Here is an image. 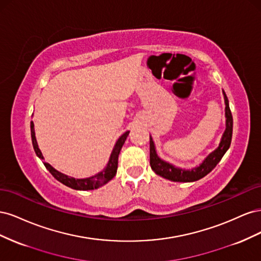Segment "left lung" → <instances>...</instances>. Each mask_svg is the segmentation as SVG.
<instances>
[{
  "mask_svg": "<svg viewBox=\"0 0 261 261\" xmlns=\"http://www.w3.org/2000/svg\"><path fill=\"white\" fill-rule=\"evenodd\" d=\"M223 91V90H222ZM224 103H225V130L221 137L220 144L217 149L210 152L204 160L198 165L192 169H181L177 168L172 163L162 160L158 155L155 146L153 143L152 137L150 136V167L156 175L167 178L172 181H183V183H188V181H195L206 176L210 173L216 165L222 159L224 153L230 148L231 140H232V132H233V117L228 106V100L225 92L223 91Z\"/></svg>",
  "mask_w": 261,
  "mask_h": 261,
  "instance_id": "left-lung-1",
  "label": "left lung"
}]
</instances>
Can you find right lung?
I'll return each mask as SVG.
<instances>
[{
    "label": "right lung",
    "instance_id": "obj_1",
    "mask_svg": "<svg viewBox=\"0 0 261 261\" xmlns=\"http://www.w3.org/2000/svg\"><path fill=\"white\" fill-rule=\"evenodd\" d=\"M30 129H31V140H33V146L35 149V152L38 158H40L41 160H43L44 158L42 155L41 150L39 149L37 139H36V134H35V125L34 122L30 123ZM129 134V130L125 132L123 135L117 139L115 143L113 150L111 152V155L109 158V161L107 167L99 172L98 174L92 175L90 177H86V178H75L72 176H68L63 174V173L59 172L58 170H55L51 164L43 162L44 167L48 169V171L51 173V174L54 176V178H57L59 181H61L62 184L66 185L67 187H70L73 189H76V191H91V189H97L101 186H103L107 184L108 181L111 180L117 171V160H118V154H120L121 149L125 143L126 138H127Z\"/></svg>",
    "mask_w": 261,
    "mask_h": 261
}]
</instances>
